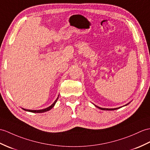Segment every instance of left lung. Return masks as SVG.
<instances>
[{
    "label": "left lung",
    "instance_id": "8db88e82",
    "mask_svg": "<svg viewBox=\"0 0 150 150\" xmlns=\"http://www.w3.org/2000/svg\"><path fill=\"white\" fill-rule=\"evenodd\" d=\"M130 102L128 103L127 104H126V105H123V107H124V106H126V105H128V104H129ZM95 107H96L97 108H98V109H101V110H116V109H120L121 107H117V108H114V109H106V108H102V107H100L96 106V105H95Z\"/></svg>",
    "mask_w": 150,
    "mask_h": 150
}]
</instances>
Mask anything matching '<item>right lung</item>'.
<instances>
[{
    "instance_id": "right-lung-1",
    "label": "right lung",
    "mask_w": 150,
    "mask_h": 150,
    "mask_svg": "<svg viewBox=\"0 0 150 150\" xmlns=\"http://www.w3.org/2000/svg\"><path fill=\"white\" fill-rule=\"evenodd\" d=\"M59 95H58L56 100L54 101V102L52 103L50 106H49V107H47V108H45V109H41V110H29V109H23V108H22V109L23 110H25V111H28V112H33V113H43V112H47V111L50 110V109H52V108L54 107L55 103L57 102V100L59 98Z\"/></svg>"
}]
</instances>
